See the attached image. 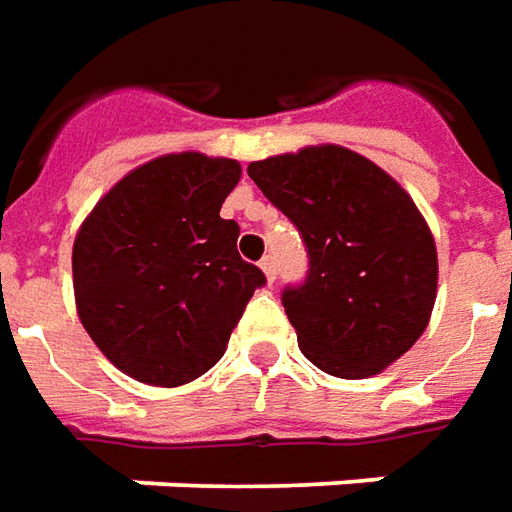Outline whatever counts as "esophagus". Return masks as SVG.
<instances>
[{
	"label": "esophagus",
	"mask_w": 512,
	"mask_h": 512,
	"mask_svg": "<svg viewBox=\"0 0 512 512\" xmlns=\"http://www.w3.org/2000/svg\"><path fill=\"white\" fill-rule=\"evenodd\" d=\"M260 269H263V274H266V280H269V283H274V274H277V271H274V257H263V260H260Z\"/></svg>",
	"instance_id": "obj_1"
}]
</instances>
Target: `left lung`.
Segmentation results:
<instances>
[{
    "mask_svg": "<svg viewBox=\"0 0 512 512\" xmlns=\"http://www.w3.org/2000/svg\"><path fill=\"white\" fill-rule=\"evenodd\" d=\"M246 173L308 246V280L283 294L305 358L347 381L384 373L423 336L437 300V246L412 196L330 142Z\"/></svg>",
    "mask_w": 512,
    "mask_h": 512,
    "instance_id": "obj_1",
    "label": "left lung"
}]
</instances>
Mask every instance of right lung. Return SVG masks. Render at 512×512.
<instances>
[{
	"instance_id": "1",
	"label": "right lung",
	"mask_w": 512,
	"mask_h": 512,
	"mask_svg": "<svg viewBox=\"0 0 512 512\" xmlns=\"http://www.w3.org/2000/svg\"><path fill=\"white\" fill-rule=\"evenodd\" d=\"M241 162L198 151L125 173L83 218L72 246L81 325L120 373L182 387L224 356L263 271L221 218Z\"/></svg>"
}]
</instances>
